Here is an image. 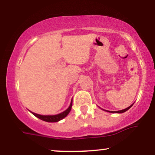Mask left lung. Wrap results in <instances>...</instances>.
<instances>
[{
    "mask_svg": "<svg viewBox=\"0 0 155 155\" xmlns=\"http://www.w3.org/2000/svg\"><path fill=\"white\" fill-rule=\"evenodd\" d=\"M133 105V104L131 105V106H130L129 107H127V108H124V109H122V110H120V111H108V112H110V113H124V112H125L126 111H127V110L129 109V108H130L131 107H132V106ZM105 111H106V110H105Z\"/></svg>",
    "mask_w": 155,
    "mask_h": 155,
    "instance_id": "1",
    "label": "left lung"
}]
</instances>
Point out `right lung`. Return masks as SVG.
Wrapping results in <instances>:
<instances>
[{"label":"right lung","instance_id":"add662e5","mask_svg":"<svg viewBox=\"0 0 155 155\" xmlns=\"http://www.w3.org/2000/svg\"><path fill=\"white\" fill-rule=\"evenodd\" d=\"M71 107H72V101L71 102V104L70 106H69V107L65 111H64L63 112H62V113L58 114H56V115H40V114H38L33 113V112H31H31L33 115H34V116L38 117V118L40 119V120L45 121V122H58V121L63 120V118H65V117L68 114L69 112L71 111Z\"/></svg>","mask_w":155,"mask_h":155}]
</instances>
